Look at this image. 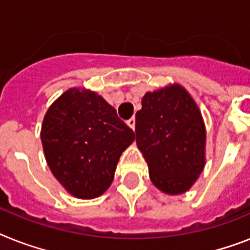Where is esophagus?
Masks as SVG:
<instances>
[{"mask_svg":"<svg viewBox=\"0 0 250 250\" xmlns=\"http://www.w3.org/2000/svg\"><path fill=\"white\" fill-rule=\"evenodd\" d=\"M127 125H129V127H131L132 129H133V131H135V125H136V119L135 118H131V119H128V121H127Z\"/></svg>","mask_w":250,"mask_h":250,"instance_id":"obj_1","label":"esophagus"}]
</instances>
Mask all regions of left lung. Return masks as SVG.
<instances>
[{
	"label": "left lung",
	"instance_id": "obj_1",
	"mask_svg": "<svg viewBox=\"0 0 250 250\" xmlns=\"http://www.w3.org/2000/svg\"><path fill=\"white\" fill-rule=\"evenodd\" d=\"M135 131L154 186L167 194L189 189L206 163V128L183 86L174 83L145 94Z\"/></svg>",
	"mask_w": 250,
	"mask_h": 250
}]
</instances>
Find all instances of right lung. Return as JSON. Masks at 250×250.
I'll return each instance as SVG.
<instances>
[{"instance_id": "obj_1", "label": "right lung", "mask_w": 250, "mask_h": 250, "mask_svg": "<svg viewBox=\"0 0 250 250\" xmlns=\"http://www.w3.org/2000/svg\"><path fill=\"white\" fill-rule=\"evenodd\" d=\"M41 138L56 179L73 197L93 200L110 187L136 136L102 96L72 87L49 106Z\"/></svg>"}]
</instances>
